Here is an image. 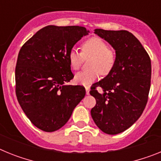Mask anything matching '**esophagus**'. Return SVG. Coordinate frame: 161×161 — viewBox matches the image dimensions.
<instances>
[{
  "label": "esophagus",
  "mask_w": 161,
  "mask_h": 161,
  "mask_svg": "<svg viewBox=\"0 0 161 161\" xmlns=\"http://www.w3.org/2000/svg\"><path fill=\"white\" fill-rule=\"evenodd\" d=\"M89 90H90L89 87L86 86V87H85V91H86V94H87V95L89 94Z\"/></svg>",
  "instance_id": "1"
}]
</instances>
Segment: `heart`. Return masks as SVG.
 <instances>
[{
    "label": "heart",
    "instance_id": "obj_1",
    "mask_svg": "<svg viewBox=\"0 0 161 161\" xmlns=\"http://www.w3.org/2000/svg\"><path fill=\"white\" fill-rule=\"evenodd\" d=\"M91 57L89 62L90 69L80 71L75 75L74 81L78 85H89L97 80L99 75L106 76L111 72L116 62V55L108 48V44L102 38L93 37L83 42L81 52L73 48L68 54L71 68L77 70L80 68L83 59Z\"/></svg>",
    "mask_w": 161,
    "mask_h": 161
}]
</instances>
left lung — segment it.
Masks as SVG:
<instances>
[{"label": "left lung", "mask_w": 161, "mask_h": 161, "mask_svg": "<svg viewBox=\"0 0 161 161\" xmlns=\"http://www.w3.org/2000/svg\"><path fill=\"white\" fill-rule=\"evenodd\" d=\"M94 33L115 50L116 62L111 72L91 87L89 93L97 102L91 116L104 133L117 135L136 123L146 106L151 85V59L129 31L95 29ZM97 87L102 88V93Z\"/></svg>", "instance_id": "obj_1"}]
</instances>
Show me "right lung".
<instances>
[{
	"label": "right lung",
	"mask_w": 161,
	"mask_h": 161,
	"mask_svg": "<svg viewBox=\"0 0 161 161\" xmlns=\"http://www.w3.org/2000/svg\"><path fill=\"white\" fill-rule=\"evenodd\" d=\"M86 28L47 25L24 44L15 69L16 95L31 123L47 132L59 130L85 95L81 85H67L73 74L68 54Z\"/></svg>",
	"instance_id": "1"
}]
</instances>
